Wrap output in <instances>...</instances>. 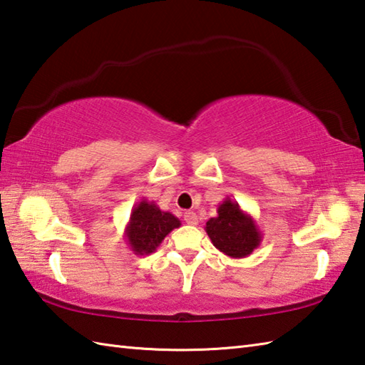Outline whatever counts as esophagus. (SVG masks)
Returning <instances> with one entry per match:
<instances>
[{"label":"esophagus","mask_w":365,"mask_h":365,"mask_svg":"<svg viewBox=\"0 0 365 365\" xmlns=\"http://www.w3.org/2000/svg\"><path fill=\"white\" fill-rule=\"evenodd\" d=\"M183 220H185V222H187V224H191V226H196V224L199 222L197 215L195 212H185Z\"/></svg>","instance_id":"esophagus-1"}]
</instances>
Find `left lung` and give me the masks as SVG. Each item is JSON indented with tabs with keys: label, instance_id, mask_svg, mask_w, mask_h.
Here are the masks:
<instances>
[{
	"label": "left lung",
	"instance_id": "obj_1",
	"mask_svg": "<svg viewBox=\"0 0 365 365\" xmlns=\"http://www.w3.org/2000/svg\"><path fill=\"white\" fill-rule=\"evenodd\" d=\"M218 215L205 222V232L213 246L232 259H245L262 243V232L252 216L238 202L226 197L218 205Z\"/></svg>",
	"mask_w": 365,
	"mask_h": 365
}]
</instances>
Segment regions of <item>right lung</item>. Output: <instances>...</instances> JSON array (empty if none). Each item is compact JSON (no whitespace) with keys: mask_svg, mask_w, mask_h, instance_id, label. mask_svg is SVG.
Instances as JSON below:
<instances>
[{"mask_svg":"<svg viewBox=\"0 0 365 365\" xmlns=\"http://www.w3.org/2000/svg\"><path fill=\"white\" fill-rule=\"evenodd\" d=\"M180 220L170 212H163L153 200L141 199L131 210L125 227V240L136 255H149L157 251L163 240L174 229L180 227Z\"/></svg>","mask_w":365,"mask_h":365,"instance_id":"right-lung-1","label":"right lung"}]
</instances>
